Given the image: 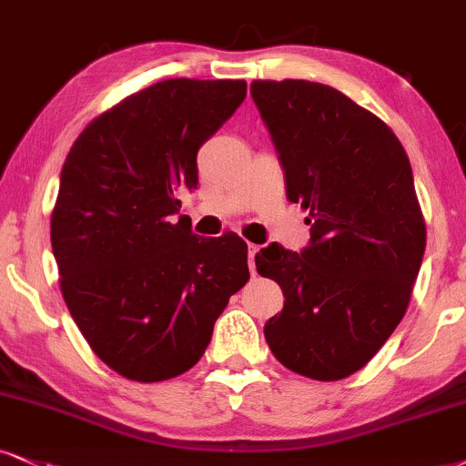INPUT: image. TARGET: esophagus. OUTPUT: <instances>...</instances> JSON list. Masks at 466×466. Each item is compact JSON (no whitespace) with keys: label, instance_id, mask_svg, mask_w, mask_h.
I'll use <instances>...</instances> for the list:
<instances>
[{"label":"esophagus","instance_id":"obj_1","mask_svg":"<svg viewBox=\"0 0 466 466\" xmlns=\"http://www.w3.org/2000/svg\"><path fill=\"white\" fill-rule=\"evenodd\" d=\"M259 252V246L257 244H248V268L250 274H255V255Z\"/></svg>","mask_w":466,"mask_h":466}]
</instances>
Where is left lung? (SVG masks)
Returning a JSON list of instances; mask_svg holds the SVG:
<instances>
[{"label":"left lung","mask_w":466,"mask_h":466,"mask_svg":"<svg viewBox=\"0 0 466 466\" xmlns=\"http://www.w3.org/2000/svg\"><path fill=\"white\" fill-rule=\"evenodd\" d=\"M250 95L285 172L287 198L309 209L300 252L269 244L261 277L283 289L263 335L287 370L341 380L404 318L426 250L412 168L380 118L330 86L252 82Z\"/></svg>","instance_id":"8db88e82"}]
</instances>
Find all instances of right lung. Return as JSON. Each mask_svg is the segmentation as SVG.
<instances>
[{
    "instance_id": "add662e5",
    "label": "right lung",
    "mask_w": 466,
    "mask_h": 466,
    "mask_svg": "<svg viewBox=\"0 0 466 466\" xmlns=\"http://www.w3.org/2000/svg\"><path fill=\"white\" fill-rule=\"evenodd\" d=\"M246 96L242 79H166L79 134L62 166L51 248L75 324L95 354L137 382L198 363L250 279L238 235L198 238L179 214L198 148Z\"/></svg>"
}]
</instances>
